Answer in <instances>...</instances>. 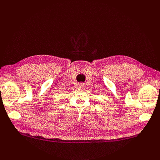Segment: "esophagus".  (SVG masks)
<instances>
[{"mask_svg":"<svg viewBox=\"0 0 160 160\" xmlns=\"http://www.w3.org/2000/svg\"><path fill=\"white\" fill-rule=\"evenodd\" d=\"M78 85H79V87L80 88H83L84 87H85V83H79V84H78Z\"/></svg>","mask_w":160,"mask_h":160,"instance_id":"obj_1","label":"esophagus"}]
</instances>
